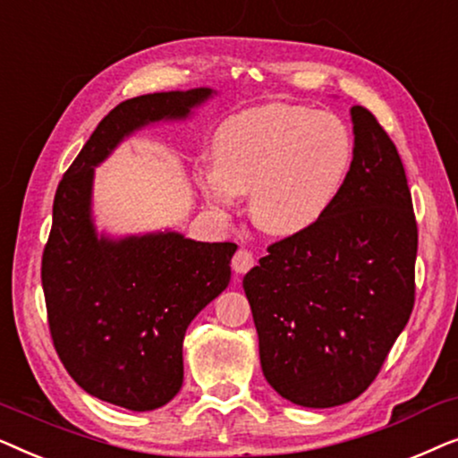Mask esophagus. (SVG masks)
<instances>
[{
  "mask_svg": "<svg viewBox=\"0 0 458 458\" xmlns=\"http://www.w3.org/2000/svg\"><path fill=\"white\" fill-rule=\"evenodd\" d=\"M254 265H256L254 254L250 252V250H243V248L237 250L235 256H233V260H231V267H233V271L240 273V275L248 273Z\"/></svg>",
  "mask_w": 458,
  "mask_h": 458,
  "instance_id": "esophagus-1",
  "label": "esophagus"
}]
</instances>
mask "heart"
<instances>
[{"instance_id":"obj_1","label":"heart","mask_w":458,"mask_h":458,"mask_svg":"<svg viewBox=\"0 0 458 458\" xmlns=\"http://www.w3.org/2000/svg\"><path fill=\"white\" fill-rule=\"evenodd\" d=\"M215 165L199 174L206 202L227 216L250 193V216L268 235H304L346 185L354 140L344 121L306 106L267 104L218 127Z\"/></svg>"}]
</instances>
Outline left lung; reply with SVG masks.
I'll list each match as a JSON object with an SVG mask.
<instances>
[{
    "label": "left lung",
    "instance_id": "8db88e82",
    "mask_svg": "<svg viewBox=\"0 0 458 458\" xmlns=\"http://www.w3.org/2000/svg\"><path fill=\"white\" fill-rule=\"evenodd\" d=\"M354 160L327 216L273 243L243 292L260 367L275 392L306 409L359 398L415 304L417 223L398 149L362 106L350 108Z\"/></svg>",
    "mask_w": 458,
    "mask_h": 458
}]
</instances>
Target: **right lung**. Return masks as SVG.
I'll list each match as a JSON object with an SVG mask.
<instances>
[{"mask_svg": "<svg viewBox=\"0 0 458 458\" xmlns=\"http://www.w3.org/2000/svg\"><path fill=\"white\" fill-rule=\"evenodd\" d=\"M210 87L158 91L118 104L81 149L54 198L41 284L55 352L87 394L143 412L183 386L190 323L231 281L235 243L174 229L112 235L93 218L96 168L137 131L190 121Z\"/></svg>", "mask_w": 458, "mask_h": 458, "instance_id": "right-lung-1", "label": "right lung"}]
</instances>
